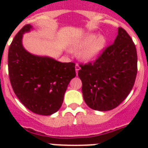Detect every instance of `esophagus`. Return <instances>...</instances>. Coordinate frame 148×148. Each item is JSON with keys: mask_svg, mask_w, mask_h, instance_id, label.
Returning <instances> with one entry per match:
<instances>
[{"mask_svg": "<svg viewBox=\"0 0 148 148\" xmlns=\"http://www.w3.org/2000/svg\"><path fill=\"white\" fill-rule=\"evenodd\" d=\"M80 69H81V67L79 66V64H77L76 66H75V71H76V73H77V74L78 73V71H79V70H80Z\"/></svg>", "mask_w": 148, "mask_h": 148, "instance_id": "esophagus-1", "label": "esophagus"}]
</instances>
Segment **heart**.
Instances as JSON below:
<instances>
[{
    "mask_svg": "<svg viewBox=\"0 0 148 148\" xmlns=\"http://www.w3.org/2000/svg\"><path fill=\"white\" fill-rule=\"evenodd\" d=\"M107 45V38L103 35H96L90 34L84 37L75 44L76 48H82L79 56L82 60L90 61L97 59L101 55Z\"/></svg>",
    "mask_w": 148,
    "mask_h": 148,
    "instance_id": "b5f03b06",
    "label": "heart"
}]
</instances>
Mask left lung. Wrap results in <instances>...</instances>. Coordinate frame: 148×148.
Instances as JSON below:
<instances>
[{
  "label": "left lung",
  "mask_w": 148,
  "mask_h": 148,
  "mask_svg": "<svg viewBox=\"0 0 148 148\" xmlns=\"http://www.w3.org/2000/svg\"><path fill=\"white\" fill-rule=\"evenodd\" d=\"M84 100L94 110L117 108L131 92L138 72L134 43L127 31L118 28L114 44L103 50L94 62L80 64Z\"/></svg>",
  "instance_id": "left-lung-1"
}]
</instances>
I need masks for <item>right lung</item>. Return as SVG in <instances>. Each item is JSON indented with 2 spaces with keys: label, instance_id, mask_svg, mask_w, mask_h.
Segmentation results:
<instances>
[{
  "label": "right lung",
  "instance_id": "obj_1",
  "mask_svg": "<svg viewBox=\"0 0 148 148\" xmlns=\"http://www.w3.org/2000/svg\"><path fill=\"white\" fill-rule=\"evenodd\" d=\"M32 28L22 27L8 51L10 84L20 101L40 115H51L62 105L67 85L76 76L75 64L61 63L53 58L31 54L22 45V37Z\"/></svg>",
  "mask_w": 148,
  "mask_h": 148
}]
</instances>
